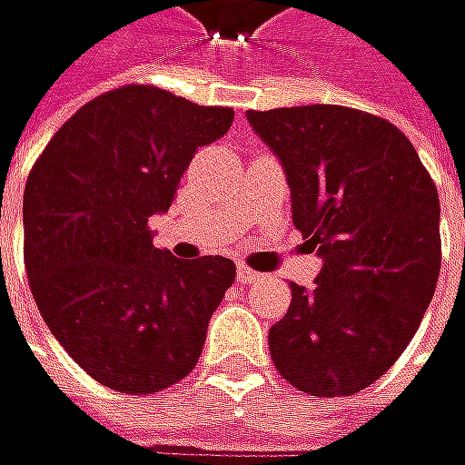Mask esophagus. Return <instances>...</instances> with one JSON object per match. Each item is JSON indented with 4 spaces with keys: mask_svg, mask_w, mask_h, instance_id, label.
Instances as JSON below:
<instances>
[{
    "mask_svg": "<svg viewBox=\"0 0 465 465\" xmlns=\"http://www.w3.org/2000/svg\"><path fill=\"white\" fill-rule=\"evenodd\" d=\"M262 275L256 272V270H251V267H245V264H240L237 267V281L240 283H253V281H259Z\"/></svg>",
    "mask_w": 465,
    "mask_h": 465,
    "instance_id": "1",
    "label": "esophagus"
}]
</instances>
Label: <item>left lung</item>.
I'll use <instances>...</instances> for the list:
<instances>
[{"mask_svg": "<svg viewBox=\"0 0 465 465\" xmlns=\"http://www.w3.org/2000/svg\"><path fill=\"white\" fill-rule=\"evenodd\" d=\"M281 157L292 217L324 262L270 330L278 373L319 398L381 379L414 338L441 270L439 193L414 143L346 105L248 111Z\"/></svg>", "mask_w": 465, "mask_h": 465, "instance_id": "obj_1", "label": "left lung"}]
</instances>
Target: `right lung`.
<instances>
[{"mask_svg":"<svg viewBox=\"0 0 465 465\" xmlns=\"http://www.w3.org/2000/svg\"><path fill=\"white\" fill-rule=\"evenodd\" d=\"M231 122L234 108L127 84L81 105L29 171L32 297L62 349L108 390L152 395L184 379L237 278L231 259H173L149 231L198 146Z\"/></svg>","mask_w":465,"mask_h":465,"instance_id":"add662e5","label":"right lung"}]
</instances>
